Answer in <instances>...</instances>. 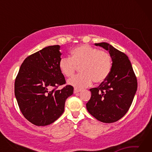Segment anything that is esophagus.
Masks as SVG:
<instances>
[{"instance_id":"esophagus-1","label":"esophagus","mask_w":152,"mask_h":152,"mask_svg":"<svg viewBox=\"0 0 152 152\" xmlns=\"http://www.w3.org/2000/svg\"><path fill=\"white\" fill-rule=\"evenodd\" d=\"M79 92H80V90H79V89H78V88H74V94L78 93Z\"/></svg>"}]
</instances>
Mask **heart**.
<instances>
[{"label": "heart", "instance_id": "b5f03b06", "mask_svg": "<svg viewBox=\"0 0 152 152\" xmlns=\"http://www.w3.org/2000/svg\"><path fill=\"white\" fill-rule=\"evenodd\" d=\"M112 64L109 52L89 45H82L71 51V58L61 59L59 68L64 76L69 78L80 68L82 74L69 80L68 84L76 88H83L91 85L92 80L96 84L104 82L111 71Z\"/></svg>", "mask_w": 152, "mask_h": 152}]
</instances>
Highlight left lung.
Wrapping results in <instances>:
<instances>
[{
	"mask_svg": "<svg viewBox=\"0 0 152 152\" xmlns=\"http://www.w3.org/2000/svg\"><path fill=\"white\" fill-rule=\"evenodd\" d=\"M94 44L109 51L113 64L107 78L99 87L90 89L91 97L86 109L97 120L111 123L121 119L129 109L137 89V78L127 55L109 43Z\"/></svg>",
	"mask_w": 152,
	"mask_h": 152,
	"instance_id": "1",
	"label": "left lung"
}]
</instances>
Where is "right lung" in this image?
I'll list each match as a JSON object with an SVG mask.
<instances>
[{
    "instance_id": "obj_1",
    "label": "right lung",
    "mask_w": 152,
    "mask_h": 152,
    "mask_svg": "<svg viewBox=\"0 0 152 152\" xmlns=\"http://www.w3.org/2000/svg\"><path fill=\"white\" fill-rule=\"evenodd\" d=\"M60 46L50 45L25 58L15 82V95L22 114L33 125L45 126L64 111L66 100L74 88L67 85L59 68Z\"/></svg>"
}]
</instances>
